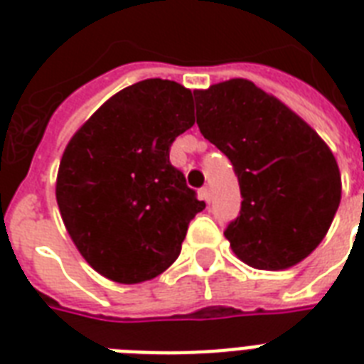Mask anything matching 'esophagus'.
I'll return each instance as SVG.
<instances>
[{
	"instance_id": "34e87169",
	"label": "esophagus",
	"mask_w": 364,
	"mask_h": 364,
	"mask_svg": "<svg viewBox=\"0 0 364 364\" xmlns=\"http://www.w3.org/2000/svg\"><path fill=\"white\" fill-rule=\"evenodd\" d=\"M200 198H202V200H204V202H208V204H210V200H211V191H210V187L200 188Z\"/></svg>"
}]
</instances>
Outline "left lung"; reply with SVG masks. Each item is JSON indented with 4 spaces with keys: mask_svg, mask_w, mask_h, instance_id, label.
I'll list each match as a JSON object with an SVG mask.
<instances>
[{
    "mask_svg": "<svg viewBox=\"0 0 364 364\" xmlns=\"http://www.w3.org/2000/svg\"><path fill=\"white\" fill-rule=\"evenodd\" d=\"M202 136L227 154L242 210L225 236L257 270H285L323 242L342 198L333 151L276 96L247 79L194 90Z\"/></svg>",
    "mask_w": 364,
    "mask_h": 364,
    "instance_id": "8db88e82",
    "label": "left lung"
}]
</instances>
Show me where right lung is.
I'll use <instances>...</instances> for the list:
<instances>
[{"label":"right lung","instance_id":"1","mask_svg":"<svg viewBox=\"0 0 364 364\" xmlns=\"http://www.w3.org/2000/svg\"><path fill=\"white\" fill-rule=\"evenodd\" d=\"M194 124L193 92L145 79L111 96L68 143L56 202L82 259L117 283L160 276L205 208L170 164L173 139Z\"/></svg>","mask_w":364,"mask_h":364}]
</instances>
